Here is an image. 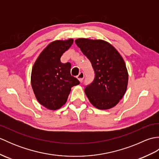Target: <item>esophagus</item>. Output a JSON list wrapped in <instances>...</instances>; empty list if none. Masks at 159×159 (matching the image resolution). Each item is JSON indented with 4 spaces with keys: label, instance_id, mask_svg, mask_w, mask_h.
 <instances>
[{
    "label": "esophagus",
    "instance_id": "obj_1",
    "mask_svg": "<svg viewBox=\"0 0 159 159\" xmlns=\"http://www.w3.org/2000/svg\"><path fill=\"white\" fill-rule=\"evenodd\" d=\"M76 78L78 79V80H79V81H82L84 79V73L83 72H80L79 74V75L76 76Z\"/></svg>",
    "mask_w": 159,
    "mask_h": 159
}]
</instances>
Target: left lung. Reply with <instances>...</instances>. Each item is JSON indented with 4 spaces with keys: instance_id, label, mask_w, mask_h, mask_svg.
Segmentation results:
<instances>
[{
    "instance_id": "1",
    "label": "left lung",
    "mask_w": 159,
    "mask_h": 159,
    "mask_svg": "<svg viewBox=\"0 0 159 159\" xmlns=\"http://www.w3.org/2000/svg\"><path fill=\"white\" fill-rule=\"evenodd\" d=\"M76 44L88 59L95 72L85 93L93 106L101 110L114 107L126 92L128 74L119 52L104 40L79 38Z\"/></svg>"
}]
</instances>
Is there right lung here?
I'll use <instances>...</instances> for the list:
<instances>
[{"label": "right lung", "instance_id": "add662e5", "mask_svg": "<svg viewBox=\"0 0 159 159\" xmlns=\"http://www.w3.org/2000/svg\"><path fill=\"white\" fill-rule=\"evenodd\" d=\"M73 39L55 40L39 54L33 66L31 82L39 103L49 110L65 104L71 88L80 82L71 76V64L61 62V57L73 43Z\"/></svg>", "mask_w": 159, "mask_h": 159}]
</instances>
